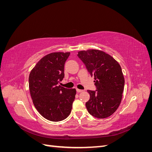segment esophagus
<instances>
[{
	"instance_id": "1",
	"label": "esophagus",
	"mask_w": 152,
	"mask_h": 152,
	"mask_svg": "<svg viewBox=\"0 0 152 152\" xmlns=\"http://www.w3.org/2000/svg\"><path fill=\"white\" fill-rule=\"evenodd\" d=\"M84 91L83 90H80V89H77V92L78 93H82V92H83Z\"/></svg>"
}]
</instances>
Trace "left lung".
Here are the masks:
<instances>
[{"label": "left lung", "mask_w": 152, "mask_h": 152, "mask_svg": "<svg viewBox=\"0 0 152 152\" xmlns=\"http://www.w3.org/2000/svg\"><path fill=\"white\" fill-rule=\"evenodd\" d=\"M91 77L94 76L96 91L88 90L90 99L87 111L94 117L105 118L116 111L121 104L124 88V77L118 63L102 50H81L77 54Z\"/></svg>", "instance_id": "8db88e82"}]
</instances>
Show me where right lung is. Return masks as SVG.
Wrapping results in <instances>:
<instances>
[{
    "label": "right lung",
    "instance_id": "obj_1",
    "mask_svg": "<svg viewBox=\"0 0 152 152\" xmlns=\"http://www.w3.org/2000/svg\"><path fill=\"white\" fill-rule=\"evenodd\" d=\"M70 53H52L43 57L29 75L30 95L36 109L53 122L64 120L70 115L75 98V89L58 84L65 77L64 66Z\"/></svg>",
    "mask_w": 152,
    "mask_h": 152
}]
</instances>
